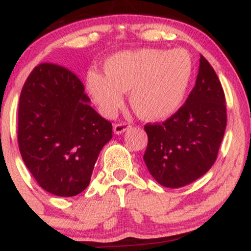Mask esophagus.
Wrapping results in <instances>:
<instances>
[{
	"instance_id": "34e87169",
	"label": "esophagus",
	"mask_w": 251,
	"mask_h": 251,
	"mask_svg": "<svg viewBox=\"0 0 251 251\" xmlns=\"http://www.w3.org/2000/svg\"><path fill=\"white\" fill-rule=\"evenodd\" d=\"M131 127V126L128 125V124H125V123H123V124H116V125L113 126V132L116 134H122V133H124V132L125 131H127V129Z\"/></svg>"
}]
</instances>
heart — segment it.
Listing matches in <instances>:
<instances>
[{"mask_svg":"<svg viewBox=\"0 0 251 251\" xmlns=\"http://www.w3.org/2000/svg\"><path fill=\"white\" fill-rule=\"evenodd\" d=\"M105 75L89 71L86 88L106 117H113L129 92V105L145 120H163L183 105L194 74V62L184 50L142 48L117 53L103 62Z\"/></svg>","mask_w":251,"mask_h":251,"instance_id":"b5f03b06","label":"heart"}]
</instances>
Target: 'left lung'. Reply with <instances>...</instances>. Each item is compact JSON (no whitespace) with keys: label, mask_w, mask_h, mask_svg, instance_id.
I'll use <instances>...</instances> for the list:
<instances>
[{"label":"left lung","mask_w":251,"mask_h":251,"mask_svg":"<svg viewBox=\"0 0 251 251\" xmlns=\"http://www.w3.org/2000/svg\"><path fill=\"white\" fill-rule=\"evenodd\" d=\"M226 127L223 88L214 68L200 59L196 85L185 103L163 124H148L144 162L165 188H181L211 169Z\"/></svg>","instance_id":"left-lung-1"}]
</instances>
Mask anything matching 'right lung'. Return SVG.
Segmentation results:
<instances>
[{
    "label": "right lung",
    "instance_id": "right-lung-1",
    "mask_svg": "<svg viewBox=\"0 0 251 251\" xmlns=\"http://www.w3.org/2000/svg\"><path fill=\"white\" fill-rule=\"evenodd\" d=\"M82 82L53 63L36 66L19 103L17 140L22 159L40 186L72 197L88 186L112 124L89 106Z\"/></svg>",
    "mask_w": 251,
    "mask_h": 251
}]
</instances>
